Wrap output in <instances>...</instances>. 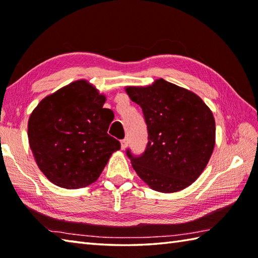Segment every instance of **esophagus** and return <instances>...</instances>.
I'll use <instances>...</instances> for the list:
<instances>
[{
  "instance_id": "esophagus-1",
  "label": "esophagus",
  "mask_w": 258,
  "mask_h": 258,
  "mask_svg": "<svg viewBox=\"0 0 258 258\" xmlns=\"http://www.w3.org/2000/svg\"><path fill=\"white\" fill-rule=\"evenodd\" d=\"M127 139H124V140H122L120 141V147H122V150H125L126 147H127Z\"/></svg>"
}]
</instances>
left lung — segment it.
Instances as JSON below:
<instances>
[{"mask_svg":"<svg viewBox=\"0 0 258 258\" xmlns=\"http://www.w3.org/2000/svg\"><path fill=\"white\" fill-rule=\"evenodd\" d=\"M147 125V142L141 155H126L139 176L152 189L174 193L195 182L215 146V120L193 92L160 79L146 87H127Z\"/></svg>","mask_w":258,"mask_h":258,"instance_id":"obj_1","label":"left lung"}]
</instances>
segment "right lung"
<instances>
[{"mask_svg":"<svg viewBox=\"0 0 258 258\" xmlns=\"http://www.w3.org/2000/svg\"><path fill=\"white\" fill-rule=\"evenodd\" d=\"M105 96L76 81L46 96L32 112L27 135L37 166L59 187L94 183L120 143L107 134L113 111Z\"/></svg>","mask_w":258,"mask_h":258,"instance_id":"obj_1","label":"right lung"}]
</instances>
